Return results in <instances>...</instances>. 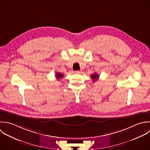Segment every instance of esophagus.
<instances>
[{"label":"esophagus","instance_id":"1","mask_svg":"<svg viewBox=\"0 0 150 150\" xmlns=\"http://www.w3.org/2000/svg\"><path fill=\"white\" fill-rule=\"evenodd\" d=\"M81 71H75V73H76V74H81Z\"/></svg>","mask_w":150,"mask_h":150}]
</instances>
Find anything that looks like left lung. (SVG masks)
I'll list each match as a JSON object with an SVG mask.
<instances>
[{"mask_svg":"<svg viewBox=\"0 0 150 150\" xmlns=\"http://www.w3.org/2000/svg\"><path fill=\"white\" fill-rule=\"evenodd\" d=\"M99 75L97 74H93L91 75V78L93 79V82L98 80L99 79Z\"/></svg>","mask_w":150,"mask_h":150,"instance_id":"obj_1","label":"left lung"}]
</instances>
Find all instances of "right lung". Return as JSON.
I'll return each mask as SVG.
<instances>
[{
    "label": "right lung",
    "instance_id": "1",
    "mask_svg": "<svg viewBox=\"0 0 150 150\" xmlns=\"http://www.w3.org/2000/svg\"><path fill=\"white\" fill-rule=\"evenodd\" d=\"M55 76H56V78H57V79H58V80H59V79H60V78H62L64 77V75H63V74H62L61 73L57 72V73H56V75H55Z\"/></svg>",
    "mask_w": 150,
    "mask_h": 150
}]
</instances>
